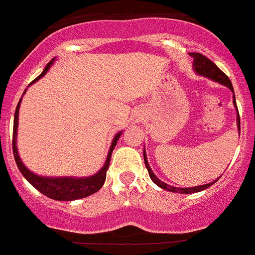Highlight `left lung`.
<instances>
[{"label": "left lung", "instance_id": "obj_1", "mask_svg": "<svg viewBox=\"0 0 255 255\" xmlns=\"http://www.w3.org/2000/svg\"><path fill=\"white\" fill-rule=\"evenodd\" d=\"M193 57H194V70L195 73L199 74V75H203L207 76V78L212 79V80H215V82H218L220 84H224L229 88L230 91L234 92V88L231 82H230V79L227 78L226 74L224 71H221L216 64H213L208 57L203 56L202 53H190ZM234 105L235 107L238 108L236 106V101H235V94H234ZM238 126H239V130H240V116H239V111H238ZM143 155H144V163H145V167H147L148 173H149V177L152 179V181L154 182L155 185H158L159 188L164 189V190H168V191H172V193H180V194H191V193H198V191H202V190H206L207 188H209L211 185H213L218 179H216L213 182H209V184H206V185H199V186H194V188H175V186H171L167 185L166 182L161 181L158 177L155 176L154 173H153L152 168L149 167V163L147 161V155H145V149L143 150Z\"/></svg>", "mask_w": 255, "mask_h": 255}]
</instances>
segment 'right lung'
<instances>
[{
  "label": "right lung",
  "instance_id": "add662e5",
  "mask_svg": "<svg viewBox=\"0 0 255 255\" xmlns=\"http://www.w3.org/2000/svg\"><path fill=\"white\" fill-rule=\"evenodd\" d=\"M53 60H51V62L47 64V66L44 67L43 73L40 74L38 78H35L33 83H35L37 80H39L42 76L46 75V73L48 71V69L51 67V65L53 64ZM25 93V92H24ZM20 103H21V98H20L19 103L16 106V110H15V117H13V131H12V152H13V158L16 162L17 167H19L20 172L22 173V176L25 177L31 185L34 186L38 191H40L42 194H44L46 197L51 198V199L55 200H75L80 199V198L89 197V195L94 194L97 191L100 190L103 186L106 181V172L108 170V166H110V161H111V154L114 152V148L116 147V143L120 138L121 131L117 132L115 135L114 140H112L111 148L108 150L107 159H106L103 167L101 168L96 175L89 177H44V176H38L35 173H33L31 171H29L28 168L24 166V163L21 162L19 157V153H17V147H16V138H17V120H19V108Z\"/></svg>",
  "mask_w": 255,
  "mask_h": 255
}]
</instances>
